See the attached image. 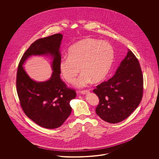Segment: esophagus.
Returning a JSON list of instances; mask_svg holds the SVG:
<instances>
[{
  "label": "esophagus",
  "mask_w": 159,
  "mask_h": 159,
  "mask_svg": "<svg viewBox=\"0 0 159 159\" xmlns=\"http://www.w3.org/2000/svg\"><path fill=\"white\" fill-rule=\"evenodd\" d=\"M89 90H88V89H86V90H83V91H81V93L83 94V95H84V94H86V93H89Z\"/></svg>",
  "instance_id": "34e87169"
}]
</instances>
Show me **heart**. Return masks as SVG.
Wrapping results in <instances>:
<instances>
[{
  "instance_id": "heart-1",
  "label": "heart",
  "mask_w": 159,
  "mask_h": 159,
  "mask_svg": "<svg viewBox=\"0 0 159 159\" xmlns=\"http://www.w3.org/2000/svg\"><path fill=\"white\" fill-rule=\"evenodd\" d=\"M114 49L110 43L86 38L72 45L67 57L59 61L61 75L68 83H73L81 69L83 73L76 85L83 87L91 83L99 82L107 76L114 60Z\"/></svg>"
}]
</instances>
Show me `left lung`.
<instances>
[{
  "label": "left lung",
  "instance_id": "left-lung-1",
  "mask_svg": "<svg viewBox=\"0 0 159 159\" xmlns=\"http://www.w3.org/2000/svg\"><path fill=\"white\" fill-rule=\"evenodd\" d=\"M144 79L139 61L128 49L113 77L97 86L96 113L103 120L117 123L124 120L139 106L143 95Z\"/></svg>",
  "mask_w": 159,
  "mask_h": 159
}]
</instances>
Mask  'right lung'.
Wrapping results in <instances>:
<instances>
[{"label":"right lung","instance_id":"1","mask_svg":"<svg viewBox=\"0 0 159 159\" xmlns=\"http://www.w3.org/2000/svg\"><path fill=\"white\" fill-rule=\"evenodd\" d=\"M62 36L60 33L55 34L34 42L24 53L16 73V91L24 113L46 129L57 128L64 123L71 112L70 102L76 96V91L68 88L60 76L59 49ZM48 53L54 58L53 75L48 81L36 83L27 75L22 64L31 55Z\"/></svg>","mask_w":159,"mask_h":159}]
</instances>
